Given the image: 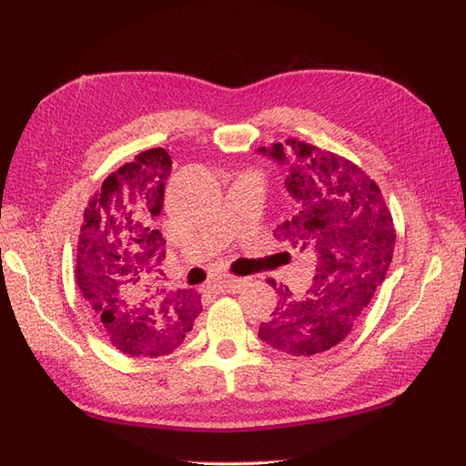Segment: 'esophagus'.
<instances>
[{"label": "esophagus", "mask_w": 466, "mask_h": 466, "mask_svg": "<svg viewBox=\"0 0 466 466\" xmlns=\"http://www.w3.org/2000/svg\"><path fill=\"white\" fill-rule=\"evenodd\" d=\"M245 283H247L245 278H225V279L215 281L213 288L221 293H235V291H239Z\"/></svg>", "instance_id": "esophagus-1"}]
</instances>
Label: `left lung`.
I'll return each mask as SVG.
<instances>
[{"instance_id":"8db88e82","label":"left lung","mask_w":466,"mask_h":466,"mask_svg":"<svg viewBox=\"0 0 466 466\" xmlns=\"http://www.w3.org/2000/svg\"><path fill=\"white\" fill-rule=\"evenodd\" d=\"M259 153L289 168L291 213L273 237L318 259L303 296L279 288L259 338L291 356L321 354L346 339L384 281L396 241L392 215L380 187L352 160L298 138Z\"/></svg>"}]
</instances>
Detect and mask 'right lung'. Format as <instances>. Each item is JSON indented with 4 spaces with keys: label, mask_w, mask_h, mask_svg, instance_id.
Returning a JSON list of instances; mask_svg holds the SVG:
<instances>
[{
    "label": "right lung",
    "mask_w": 466,
    "mask_h": 466,
    "mask_svg": "<svg viewBox=\"0 0 466 466\" xmlns=\"http://www.w3.org/2000/svg\"><path fill=\"white\" fill-rule=\"evenodd\" d=\"M170 167L165 148L137 155L106 177L80 227L76 283L96 328L132 358L173 352L203 309L198 293L160 289L153 278L165 258L157 217Z\"/></svg>",
    "instance_id": "right-lung-1"
}]
</instances>
